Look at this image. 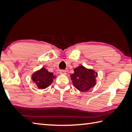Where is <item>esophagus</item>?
I'll return each instance as SVG.
<instances>
[{"instance_id": "obj_1", "label": "esophagus", "mask_w": 132, "mask_h": 132, "mask_svg": "<svg viewBox=\"0 0 132 132\" xmlns=\"http://www.w3.org/2000/svg\"><path fill=\"white\" fill-rule=\"evenodd\" d=\"M59 74L62 75H67V71L65 70H60Z\"/></svg>"}]
</instances>
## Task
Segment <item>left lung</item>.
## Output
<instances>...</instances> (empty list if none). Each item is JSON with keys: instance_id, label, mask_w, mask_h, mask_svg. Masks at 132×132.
Listing matches in <instances>:
<instances>
[{"instance_id": "obj_1", "label": "left lung", "mask_w": 132, "mask_h": 132, "mask_svg": "<svg viewBox=\"0 0 132 132\" xmlns=\"http://www.w3.org/2000/svg\"><path fill=\"white\" fill-rule=\"evenodd\" d=\"M74 73L70 75L73 86L78 90L85 92L96 85L97 73L93 69H87L80 65L74 69Z\"/></svg>"}]
</instances>
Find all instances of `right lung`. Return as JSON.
Here are the masks:
<instances>
[{
    "label": "right lung",
    "mask_w": 132,
    "mask_h": 132,
    "mask_svg": "<svg viewBox=\"0 0 132 132\" xmlns=\"http://www.w3.org/2000/svg\"><path fill=\"white\" fill-rule=\"evenodd\" d=\"M54 78L53 73L48 72L45 68H42L34 73L32 75L31 79L36 84L38 89H44L48 87L53 82Z\"/></svg>",
    "instance_id": "obj_1"
}]
</instances>
